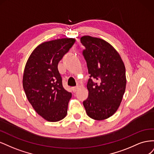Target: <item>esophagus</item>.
Here are the masks:
<instances>
[{"label":"esophagus","instance_id":"obj_1","mask_svg":"<svg viewBox=\"0 0 154 154\" xmlns=\"http://www.w3.org/2000/svg\"><path fill=\"white\" fill-rule=\"evenodd\" d=\"M72 89L73 92H76L78 90V87H72Z\"/></svg>","mask_w":154,"mask_h":154}]
</instances>
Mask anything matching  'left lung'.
<instances>
[{"mask_svg":"<svg viewBox=\"0 0 154 154\" xmlns=\"http://www.w3.org/2000/svg\"><path fill=\"white\" fill-rule=\"evenodd\" d=\"M80 41L85 48L83 55L90 74L88 96L83 104L91 118L103 120L117 111L122 101L127 83L125 65L118 51L105 40L83 36Z\"/></svg>","mask_w":154,"mask_h":154,"instance_id":"1","label":"left lung"}]
</instances>
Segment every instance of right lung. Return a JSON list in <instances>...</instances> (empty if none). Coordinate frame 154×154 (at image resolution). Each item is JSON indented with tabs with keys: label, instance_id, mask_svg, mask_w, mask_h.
<instances>
[{
	"label": "right lung",
	"instance_id": "right-lung-1",
	"mask_svg": "<svg viewBox=\"0 0 154 154\" xmlns=\"http://www.w3.org/2000/svg\"><path fill=\"white\" fill-rule=\"evenodd\" d=\"M75 41L65 38L45 42L34 49L26 64L22 83L27 98L50 122L62 120L67 114L72 94L63 87L58 64Z\"/></svg>",
	"mask_w": 154,
	"mask_h": 154
}]
</instances>
